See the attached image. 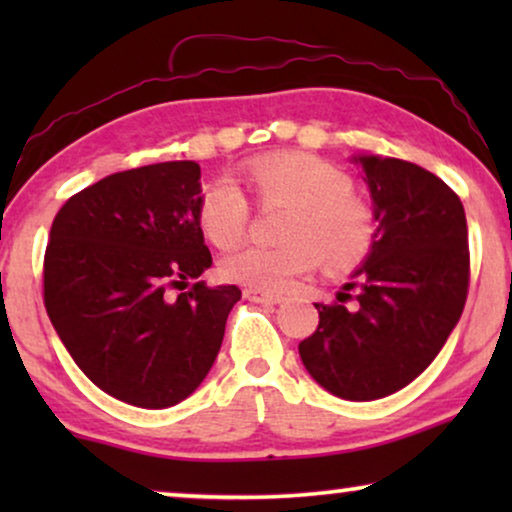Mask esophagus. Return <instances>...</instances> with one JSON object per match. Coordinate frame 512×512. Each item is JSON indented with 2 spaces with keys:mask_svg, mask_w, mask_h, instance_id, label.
Wrapping results in <instances>:
<instances>
[{
  "mask_svg": "<svg viewBox=\"0 0 512 512\" xmlns=\"http://www.w3.org/2000/svg\"><path fill=\"white\" fill-rule=\"evenodd\" d=\"M244 298L251 300V303H263V305H277V303H282V300H284V296H279V293L254 289V286L244 289Z\"/></svg>",
  "mask_w": 512,
  "mask_h": 512,
  "instance_id": "obj_1",
  "label": "esophagus"
}]
</instances>
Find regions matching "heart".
<instances>
[{"label": "heart", "mask_w": 512, "mask_h": 512, "mask_svg": "<svg viewBox=\"0 0 512 512\" xmlns=\"http://www.w3.org/2000/svg\"><path fill=\"white\" fill-rule=\"evenodd\" d=\"M244 177L261 207H289L277 247H247L223 258L221 275L263 291H282L319 263L333 275L354 270L377 237L375 209L338 165L312 153H272L251 160ZM251 221L247 195L230 177L202 188L198 226L214 247L233 249Z\"/></svg>", "instance_id": "1"}]
</instances>
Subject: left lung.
Here are the masks:
<instances>
[{"label":"left lung","mask_w":512,"mask_h":512,"mask_svg":"<svg viewBox=\"0 0 512 512\" xmlns=\"http://www.w3.org/2000/svg\"><path fill=\"white\" fill-rule=\"evenodd\" d=\"M377 237L354 282L314 303L319 326L298 345L307 373L345 401L408 387L464 312L471 254L459 195L436 174L398 158L361 156Z\"/></svg>","instance_id":"1"}]
</instances>
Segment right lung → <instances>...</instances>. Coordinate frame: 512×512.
<instances>
[{"instance_id":"add662e5","label":"right lung","mask_w":512,"mask_h":512,"mask_svg":"<svg viewBox=\"0 0 512 512\" xmlns=\"http://www.w3.org/2000/svg\"><path fill=\"white\" fill-rule=\"evenodd\" d=\"M198 198L200 165L174 160L104 177L53 219L51 324L95 387L137 408H170L200 387L242 296L198 282L212 265Z\"/></svg>"}]
</instances>
